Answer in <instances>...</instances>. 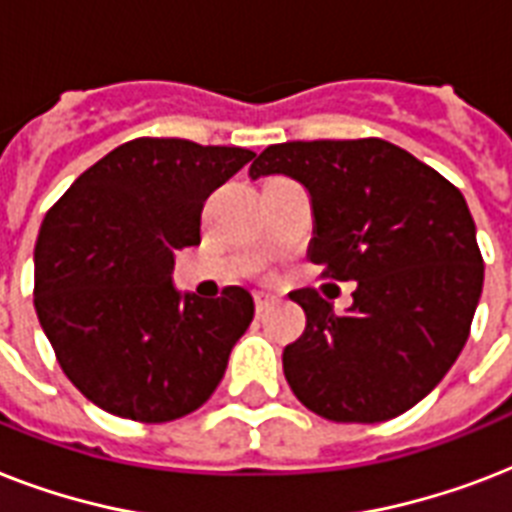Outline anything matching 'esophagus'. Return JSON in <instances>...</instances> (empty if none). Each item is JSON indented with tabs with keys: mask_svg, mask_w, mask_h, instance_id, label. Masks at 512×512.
Here are the masks:
<instances>
[{
	"mask_svg": "<svg viewBox=\"0 0 512 512\" xmlns=\"http://www.w3.org/2000/svg\"><path fill=\"white\" fill-rule=\"evenodd\" d=\"M273 303H276V297L265 295V292H257V295H255V311L257 313H268V311H271Z\"/></svg>",
	"mask_w": 512,
	"mask_h": 512,
	"instance_id": "1",
	"label": "esophagus"
}]
</instances>
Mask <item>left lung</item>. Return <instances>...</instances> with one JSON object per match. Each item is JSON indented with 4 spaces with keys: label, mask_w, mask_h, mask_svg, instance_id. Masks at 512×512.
I'll use <instances>...</instances> for the list:
<instances>
[{
    "label": "left lung",
    "mask_w": 512,
    "mask_h": 512,
    "mask_svg": "<svg viewBox=\"0 0 512 512\" xmlns=\"http://www.w3.org/2000/svg\"><path fill=\"white\" fill-rule=\"evenodd\" d=\"M289 175L311 193V263L356 281L348 313L292 292L305 332L284 348L289 388L335 422L393 420L428 396L465 348L484 257L465 196L380 138L268 146L249 177Z\"/></svg>",
    "instance_id": "1"
}]
</instances>
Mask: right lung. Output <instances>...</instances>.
<instances>
[{
	"instance_id": "obj_1",
	"label": "right lung",
	"mask_w": 512,
	"mask_h": 512,
	"mask_svg": "<svg viewBox=\"0 0 512 512\" xmlns=\"http://www.w3.org/2000/svg\"><path fill=\"white\" fill-rule=\"evenodd\" d=\"M252 151L138 138L76 177L44 215L34 308L60 369L108 414L170 422L220 385L255 303L172 287L175 252L201 241V207Z\"/></svg>"
}]
</instances>
